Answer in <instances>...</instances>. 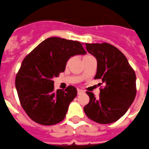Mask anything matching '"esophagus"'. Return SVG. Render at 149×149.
<instances>
[{
    "instance_id": "1",
    "label": "esophagus",
    "mask_w": 149,
    "mask_h": 149,
    "mask_svg": "<svg viewBox=\"0 0 149 149\" xmlns=\"http://www.w3.org/2000/svg\"><path fill=\"white\" fill-rule=\"evenodd\" d=\"M82 93H84V91H83V90L77 89V94H78V95H80V94H82Z\"/></svg>"
}]
</instances>
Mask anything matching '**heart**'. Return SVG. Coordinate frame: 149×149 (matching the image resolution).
Returning a JSON list of instances; mask_svg holds the SVG:
<instances>
[{
  "mask_svg": "<svg viewBox=\"0 0 149 149\" xmlns=\"http://www.w3.org/2000/svg\"><path fill=\"white\" fill-rule=\"evenodd\" d=\"M87 56H88V55H87V56H84V58H86V57H87ZM69 62H70V60H69V61H68V62H67L66 65H68V64H69Z\"/></svg>",
  "mask_w": 149,
  "mask_h": 149,
  "instance_id": "1",
  "label": "heart"
}]
</instances>
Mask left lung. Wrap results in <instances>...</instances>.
Returning <instances> with one entry per match:
<instances>
[{
	"instance_id": "1",
	"label": "left lung",
	"mask_w": 149,
	"mask_h": 149,
	"mask_svg": "<svg viewBox=\"0 0 149 149\" xmlns=\"http://www.w3.org/2000/svg\"><path fill=\"white\" fill-rule=\"evenodd\" d=\"M86 49L97 59L95 79L105 84L96 98L87 91L89 103L84 108L89 119L108 124L117 121L127 112L136 96V75L127 58L108 43L85 44Z\"/></svg>"
}]
</instances>
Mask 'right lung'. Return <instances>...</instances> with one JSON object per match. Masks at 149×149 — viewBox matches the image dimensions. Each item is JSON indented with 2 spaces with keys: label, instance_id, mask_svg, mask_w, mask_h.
<instances>
[{
  "label": "right lung",
  "instance_id": "add662e5",
  "mask_svg": "<svg viewBox=\"0 0 149 149\" xmlns=\"http://www.w3.org/2000/svg\"><path fill=\"white\" fill-rule=\"evenodd\" d=\"M86 53L80 42L49 37L23 59L15 87L22 107L34 122L50 126L64 120L77 88L69 86L55 91L53 78L64 72L71 57Z\"/></svg>",
  "mask_w": 149,
  "mask_h": 149
}]
</instances>
